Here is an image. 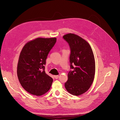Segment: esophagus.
<instances>
[{"label": "esophagus", "mask_w": 120, "mask_h": 120, "mask_svg": "<svg viewBox=\"0 0 120 120\" xmlns=\"http://www.w3.org/2000/svg\"><path fill=\"white\" fill-rule=\"evenodd\" d=\"M54 77L55 79H58L59 77V76L58 75H55V76H54Z\"/></svg>", "instance_id": "obj_1"}]
</instances>
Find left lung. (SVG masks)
<instances>
[{"instance_id":"8db88e82","label":"left lung","mask_w":120,"mask_h":120,"mask_svg":"<svg viewBox=\"0 0 120 120\" xmlns=\"http://www.w3.org/2000/svg\"><path fill=\"white\" fill-rule=\"evenodd\" d=\"M63 38L69 45L70 70L65 87L70 94L79 95L90 88L94 79L95 61L89 43L79 36L68 34Z\"/></svg>"}]
</instances>
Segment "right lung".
<instances>
[{
  "label": "right lung",
  "instance_id": "right-lung-1",
  "mask_svg": "<svg viewBox=\"0 0 120 120\" xmlns=\"http://www.w3.org/2000/svg\"><path fill=\"white\" fill-rule=\"evenodd\" d=\"M56 38H38L27 43L20 53L17 68L18 80L28 93L37 96L49 90L53 79L46 74V60Z\"/></svg>",
  "mask_w": 120,
  "mask_h": 120
}]
</instances>
